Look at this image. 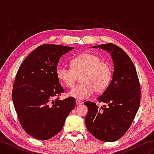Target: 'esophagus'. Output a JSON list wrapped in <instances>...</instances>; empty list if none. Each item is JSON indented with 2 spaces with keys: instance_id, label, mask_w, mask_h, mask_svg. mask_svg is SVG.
<instances>
[{
  "instance_id": "34e87169",
  "label": "esophagus",
  "mask_w": 154,
  "mask_h": 154,
  "mask_svg": "<svg viewBox=\"0 0 154 154\" xmlns=\"http://www.w3.org/2000/svg\"><path fill=\"white\" fill-rule=\"evenodd\" d=\"M76 103L77 105H82L83 103V102L80 100H76Z\"/></svg>"
}]
</instances>
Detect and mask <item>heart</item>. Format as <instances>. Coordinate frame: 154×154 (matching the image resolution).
Returning <instances> with one entry per match:
<instances>
[{"instance_id":"1","label":"heart","mask_w":154,"mask_h":154,"mask_svg":"<svg viewBox=\"0 0 154 154\" xmlns=\"http://www.w3.org/2000/svg\"><path fill=\"white\" fill-rule=\"evenodd\" d=\"M71 69L63 66L57 68L58 80L68 88L75 85L78 76H80V84L74 87L69 96L76 99L87 98L94 94L103 92L108 88L112 79L110 65L97 56L84 53L74 58L71 62Z\"/></svg>"}]
</instances>
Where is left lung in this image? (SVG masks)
Returning <instances> with one entry per match:
<instances>
[{
    "label": "left lung",
    "instance_id": "8db88e82",
    "mask_svg": "<svg viewBox=\"0 0 154 154\" xmlns=\"http://www.w3.org/2000/svg\"><path fill=\"white\" fill-rule=\"evenodd\" d=\"M110 53L114 72L110 84L97 97L104 107L86 101L88 107L85 124L88 131L97 139L112 142L127 132L140 105L141 87L136 67L125 51L114 44L92 46Z\"/></svg>",
    "mask_w": 154,
    "mask_h": 154
}]
</instances>
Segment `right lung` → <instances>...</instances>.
Here are the masks:
<instances>
[{
    "instance_id": "1",
    "label": "right lung",
    "mask_w": 154,
    "mask_h": 154,
    "mask_svg": "<svg viewBox=\"0 0 154 154\" xmlns=\"http://www.w3.org/2000/svg\"><path fill=\"white\" fill-rule=\"evenodd\" d=\"M72 47L43 44L36 48L21 63L12 91V100L20 125L38 140H48L63 128L75 106V99L63 100L64 90L57 76L62 56Z\"/></svg>"
}]
</instances>
